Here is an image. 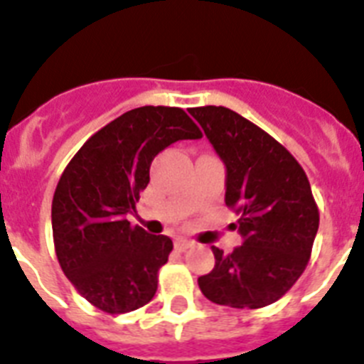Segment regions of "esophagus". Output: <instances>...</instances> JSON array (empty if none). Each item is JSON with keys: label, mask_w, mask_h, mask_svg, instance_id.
I'll return each mask as SVG.
<instances>
[{"label": "esophagus", "mask_w": 364, "mask_h": 364, "mask_svg": "<svg viewBox=\"0 0 364 364\" xmlns=\"http://www.w3.org/2000/svg\"><path fill=\"white\" fill-rule=\"evenodd\" d=\"M191 247H194V243H192V241H188V239H183V237L176 239L177 250H187V249H191Z\"/></svg>", "instance_id": "esophagus-1"}]
</instances>
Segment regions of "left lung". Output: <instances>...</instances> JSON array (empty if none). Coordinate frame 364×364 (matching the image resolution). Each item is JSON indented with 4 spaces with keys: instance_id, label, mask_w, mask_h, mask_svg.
Returning a JSON list of instances; mask_svg holds the SVG:
<instances>
[{
    "instance_id": "1",
    "label": "left lung",
    "mask_w": 364,
    "mask_h": 364,
    "mask_svg": "<svg viewBox=\"0 0 364 364\" xmlns=\"http://www.w3.org/2000/svg\"><path fill=\"white\" fill-rule=\"evenodd\" d=\"M226 166V205L241 215L233 228L243 245L213 247L215 267L198 279L209 301L262 309L297 282L320 226L305 170L273 136L224 106L191 108Z\"/></svg>"
}]
</instances>
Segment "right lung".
<instances>
[{"label": "right lung", "mask_w": 364, "mask_h": 364, "mask_svg": "<svg viewBox=\"0 0 364 364\" xmlns=\"http://www.w3.org/2000/svg\"><path fill=\"white\" fill-rule=\"evenodd\" d=\"M202 132L181 108L141 106L91 136L61 173L52 200L55 254L78 294L108 314L153 299L172 239L131 226L162 149Z\"/></svg>", "instance_id": "1"}]
</instances>
